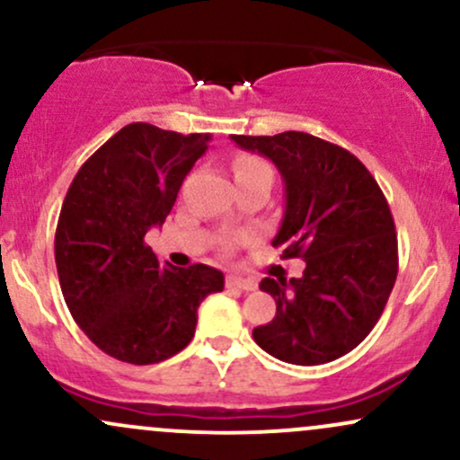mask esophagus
I'll list each match as a JSON object with an SVG mask.
<instances>
[{
  "mask_svg": "<svg viewBox=\"0 0 460 460\" xmlns=\"http://www.w3.org/2000/svg\"><path fill=\"white\" fill-rule=\"evenodd\" d=\"M225 285H226V288L244 289V292H251V289L257 288V283L252 281V279H244V277H226Z\"/></svg>",
  "mask_w": 460,
  "mask_h": 460,
  "instance_id": "34e87169",
  "label": "esophagus"
}]
</instances>
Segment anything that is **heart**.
Listing matches in <instances>:
<instances>
[{"label": "heart", "instance_id": "obj_1", "mask_svg": "<svg viewBox=\"0 0 460 460\" xmlns=\"http://www.w3.org/2000/svg\"><path fill=\"white\" fill-rule=\"evenodd\" d=\"M234 175L235 181H252V179H268V181H272L274 171L270 164L261 160V157L240 155L234 162ZM226 248H231V244Z\"/></svg>", "mask_w": 460, "mask_h": 460}]
</instances>
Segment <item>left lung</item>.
<instances>
[{
  "mask_svg": "<svg viewBox=\"0 0 460 460\" xmlns=\"http://www.w3.org/2000/svg\"><path fill=\"white\" fill-rule=\"evenodd\" d=\"M231 140L279 168L285 214L272 246L283 248V260L307 263L300 279L260 283L277 315L252 337L268 355L294 366L335 361L369 335L398 277L387 199L350 151L305 131Z\"/></svg>",
  "mask_w": 460,
  "mask_h": 460,
  "instance_id": "1",
  "label": "left lung"
}]
</instances>
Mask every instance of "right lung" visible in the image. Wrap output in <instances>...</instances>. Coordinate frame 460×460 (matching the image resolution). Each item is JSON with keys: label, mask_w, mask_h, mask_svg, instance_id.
I'll return each mask as SVG.
<instances>
[{"label": "right lung", "mask_w": 460, "mask_h": 460, "mask_svg": "<svg viewBox=\"0 0 460 460\" xmlns=\"http://www.w3.org/2000/svg\"><path fill=\"white\" fill-rule=\"evenodd\" d=\"M209 140L125 125L82 164L62 203L54 242L62 296L88 340L119 361L177 355L192 341L203 298L223 292L220 270L162 263L145 244Z\"/></svg>", "instance_id": "1"}]
</instances>
